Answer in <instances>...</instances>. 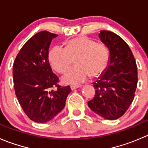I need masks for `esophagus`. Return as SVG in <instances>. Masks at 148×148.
Segmentation results:
<instances>
[{
	"label": "esophagus",
	"mask_w": 148,
	"mask_h": 148,
	"mask_svg": "<svg viewBox=\"0 0 148 148\" xmlns=\"http://www.w3.org/2000/svg\"><path fill=\"white\" fill-rule=\"evenodd\" d=\"M79 87H81V86H79V85H71L70 86V88H71L72 90L75 89V88H79Z\"/></svg>",
	"instance_id": "1"
}]
</instances>
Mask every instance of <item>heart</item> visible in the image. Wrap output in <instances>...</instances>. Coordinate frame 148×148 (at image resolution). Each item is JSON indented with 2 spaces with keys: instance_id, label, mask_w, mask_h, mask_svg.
Masks as SVG:
<instances>
[{
  "instance_id": "b5f03b06",
  "label": "heart",
  "mask_w": 148,
  "mask_h": 148,
  "mask_svg": "<svg viewBox=\"0 0 148 148\" xmlns=\"http://www.w3.org/2000/svg\"><path fill=\"white\" fill-rule=\"evenodd\" d=\"M75 67L63 78L65 82L80 84L90 75L98 77L106 70L109 64L110 52L106 45L94 39L81 36L68 40L65 49L56 46L49 52V60L54 70L64 73L75 60Z\"/></svg>"
}]
</instances>
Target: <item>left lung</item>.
Masks as SVG:
<instances>
[{"label": "left lung", "instance_id": "1", "mask_svg": "<svg viewBox=\"0 0 148 148\" xmlns=\"http://www.w3.org/2000/svg\"><path fill=\"white\" fill-rule=\"evenodd\" d=\"M99 36L110 56L106 70L93 83L95 95L88 105L104 119L115 120L126 112L133 101L137 67L132 50L120 36L108 30H101Z\"/></svg>", "mask_w": 148, "mask_h": 148}]
</instances>
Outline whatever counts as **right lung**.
Segmentation results:
<instances>
[{
	"instance_id": "1",
	"label": "right lung",
	"mask_w": 148,
	"mask_h": 148,
	"mask_svg": "<svg viewBox=\"0 0 148 148\" xmlns=\"http://www.w3.org/2000/svg\"><path fill=\"white\" fill-rule=\"evenodd\" d=\"M57 36L46 30L36 33L24 44L14 62L16 96L27 116L37 123L54 119L71 91L70 86L59 84L49 64V46Z\"/></svg>"
}]
</instances>
